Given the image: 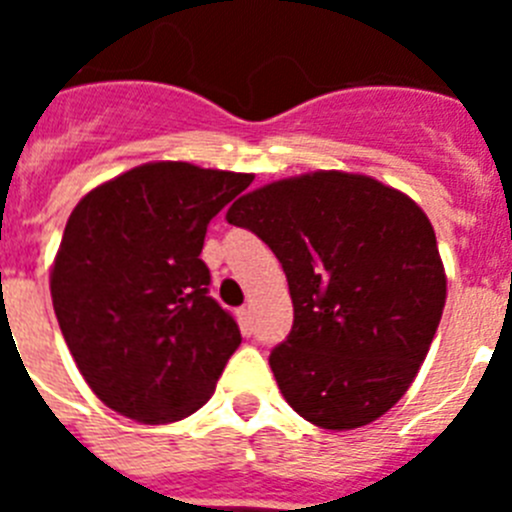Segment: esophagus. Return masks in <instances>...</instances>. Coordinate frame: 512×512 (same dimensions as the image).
Masks as SVG:
<instances>
[{
    "mask_svg": "<svg viewBox=\"0 0 512 512\" xmlns=\"http://www.w3.org/2000/svg\"><path fill=\"white\" fill-rule=\"evenodd\" d=\"M238 323H241V330L248 336V333H251V330H253L251 307H241V310H238Z\"/></svg>",
    "mask_w": 512,
    "mask_h": 512,
    "instance_id": "esophagus-1",
    "label": "esophagus"
}]
</instances>
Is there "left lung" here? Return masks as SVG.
Instances as JSON below:
<instances>
[{"label": "left lung", "instance_id": "1", "mask_svg": "<svg viewBox=\"0 0 512 512\" xmlns=\"http://www.w3.org/2000/svg\"><path fill=\"white\" fill-rule=\"evenodd\" d=\"M225 220L259 235L287 274L295 323L269 356L284 400L328 431L382 418L446 305L428 215L372 176L310 171L243 194Z\"/></svg>", "mask_w": 512, "mask_h": 512}]
</instances>
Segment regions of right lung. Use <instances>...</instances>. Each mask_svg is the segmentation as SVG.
<instances>
[{"label": "right lung", "mask_w": 512, "mask_h": 512, "mask_svg": "<svg viewBox=\"0 0 512 512\" xmlns=\"http://www.w3.org/2000/svg\"><path fill=\"white\" fill-rule=\"evenodd\" d=\"M253 174L187 161L135 166L84 194L51 269L71 356L94 395L138 423H174L215 392L241 330L200 259L212 217Z\"/></svg>", "instance_id": "obj_1"}]
</instances>
